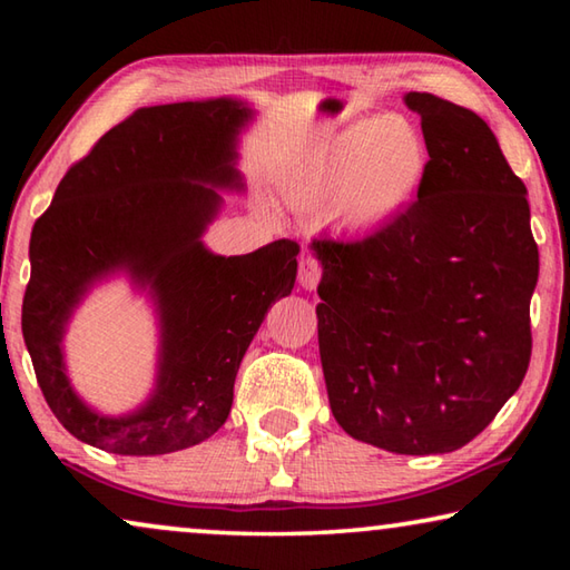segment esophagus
<instances>
[{
    "label": "esophagus",
    "mask_w": 570,
    "mask_h": 570,
    "mask_svg": "<svg viewBox=\"0 0 570 570\" xmlns=\"http://www.w3.org/2000/svg\"><path fill=\"white\" fill-rule=\"evenodd\" d=\"M322 282V262L316 256H304L298 262V284L304 288H316Z\"/></svg>",
    "instance_id": "1"
}]
</instances>
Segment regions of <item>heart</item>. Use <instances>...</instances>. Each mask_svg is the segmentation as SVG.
Instances as JSON below:
<instances>
[{
  "mask_svg": "<svg viewBox=\"0 0 570 570\" xmlns=\"http://www.w3.org/2000/svg\"><path fill=\"white\" fill-rule=\"evenodd\" d=\"M428 146L417 125L397 112L360 122L332 142L322 163V190L342 196V218L374 228L397 218L428 176Z\"/></svg>",
  "mask_w": 570,
  "mask_h": 570,
  "instance_id": "b5f03b06",
  "label": "heart"
}]
</instances>
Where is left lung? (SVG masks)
<instances>
[{"instance_id": "1", "label": "left lung", "mask_w": 570, "mask_h": 570, "mask_svg": "<svg viewBox=\"0 0 570 570\" xmlns=\"http://www.w3.org/2000/svg\"><path fill=\"white\" fill-rule=\"evenodd\" d=\"M430 153L417 200L356 240L314 238L326 392L346 435L397 455L478 438L523 382L538 246L525 183L475 112L407 92Z\"/></svg>"}]
</instances>
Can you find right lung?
I'll list each match as a JSON object with an SVG mask.
<instances>
[{
    "label": "right lung",
    "instance_id": "right-lung-1",
    "mask_svg": "<svg viewBox=\"0 0 570 570\" xmlns=\"http://www.w3.org/2000/svg\"><path fill=\"white\" fill-rule=\"evenodd\" d=\"M248 110L230 100L142 108L65 173L35 220L22 334L37 384L62 428L115 455H166L226 422L240 360L296 278L298 244L278 238L246 256H214L200 234L218 208L204 184L238 186L234 138ZM128 265L164 314L159 392L140 413L108 421L73 397L59 340L95 277Z\"/></svg>",
    "mask_w": 570,
    "mask_h": 570
}]
</instances>
